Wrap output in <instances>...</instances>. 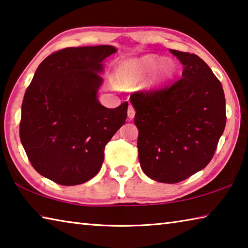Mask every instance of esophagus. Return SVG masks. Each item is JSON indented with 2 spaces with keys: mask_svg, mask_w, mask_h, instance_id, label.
Instances as JSON below:
<instances>
[{
  "mask_svg": "<svg viewBox=\"0 0 248 248\" xmlns=\"http://www.w3.org/2000/svg\"><path fill=\"white\" fill-rule=\"evenodd\" d=\"M134 115H136V110H134V108L131 106V105H130L129 108H128V118L133 119Z\"/></svg>",
  "mask_w": 248,
  "mask_h": 248,
  "instance_id": "34e87169",
  "label": "esophagus"
}]
</instances>
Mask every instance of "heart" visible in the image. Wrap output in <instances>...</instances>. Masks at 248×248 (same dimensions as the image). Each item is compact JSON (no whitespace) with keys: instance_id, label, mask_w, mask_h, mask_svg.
Listing matches in <instances>:
<instances>
[{"instance_id":"b5f03b06","label":"heart","mask_w":248,"mask_h":248,"mask_svg":"<svg viewBox=\"0 0 248 248\" xmlns=\"http://www.w3.org/2000/svg\"><path fill=\"white\" fill-rule=\"evenodd\" d=\"M153 74L152 85H161L169 82L177 72V65L173 60L155 54H146L139 58L128 59L121 62L116 70V82L123 86H138Z\"/></svg>"}]
</instances>
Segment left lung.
<instances>
[{
	"mask_svg": "<svg viewBox=\"0 0 248 248\" xmlns=\"http://www.w3.org/2000/svg\"><path fill=\"white\" fill-rule=\"evenodd\" d=\"M182 62V78L164 89L130 96L139 130L141 169L153 180L176 184L209 164L224 131L222 84L194 53L170 49Z\"/></svg>",
	"mask_w": 248,
	"mask_h": 248,
	"instance_id": "8db88e82",
	"label": "left lung"
}]
</instances>
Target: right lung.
Returning <instances> with one entry per match:
<instances>
[{
    "mask_svg": "<svg viewBox=\"0 0 248 248\" xmlns=\"http://www.w3.org/2000/svg\"><path fill=\"white\" fill-rule=\"evenodd\" d=\"M114 46L65 48L39 64L22 104L19 137L31 165L63 186L98 173L104 150L127 119L128 103L106 108L97 93Z\"/></svg>",
    "mask_w": 248,
    "mask_h": 248,
    "instance_id": "add662e5",
    "label": "right lung"
}]
</instances>
